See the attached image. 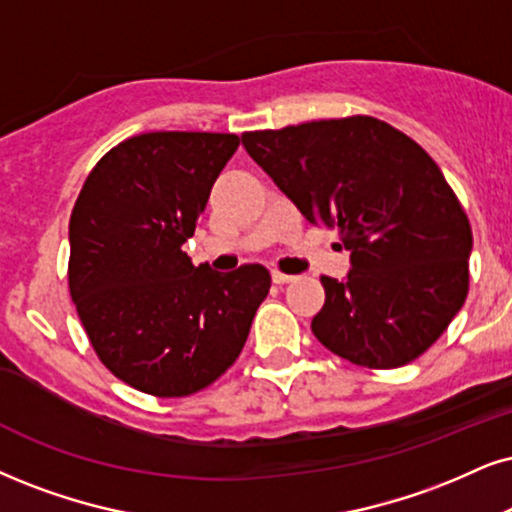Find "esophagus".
<instances>
[{"instance_id":"34e87169","label":"esophagus","mask_w":512,"mask_h":512,"mask_svg":"<svg viewBox=\"0 0 512 512\" xmlns=\"http://www.w3.org/2000/svg\"><path fill=\"white\" fill-rule=\"evenodd\" d=\"M294 280V275H285L280 273V270H273V282L275 285H289V282Z\"/></svg>"}]
</instances>
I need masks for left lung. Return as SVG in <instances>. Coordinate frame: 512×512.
Wrapping results in <instances>:
<instances>
[{"mask_svg":"<svg viewBox=\"0 0 512 512\" xmlns=\"http://www.w3.org/2000/svg\"><path fill=\"white\" fill-rule=\"evenodd\" d=\"M242 144L351 254L344 280H320L318 342L380 370L430 349L465 304L472 254L468 216L432 156L370 116L244 132Z\"/></svg>","mask_w":512,"mask_h":512,"instance_id":"obj_1","label":"left lung"}]
</instances>
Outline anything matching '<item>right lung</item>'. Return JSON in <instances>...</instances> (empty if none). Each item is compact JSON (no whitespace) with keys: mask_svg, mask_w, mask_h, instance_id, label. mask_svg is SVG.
I'll list each match as a JSON object with an SVG mask.
<instances>
[{"mask_svg":"<svg viewBox=\"0 0 512 512\" xmlns=\"http://www.w3.org/2000/svg\"><path fill=\"white\" fill-rule=\"evenodd\" d=\"M237 147L220 132L130 137L92 168L73 206L71 299L99 361L144 394L216 382L268 296L258 263L223 275L182 251Z\"/></svg>","mask_w":512,"mask_h":512,"instance_id":"obj_1","label":"right lung"}]
</instances>
